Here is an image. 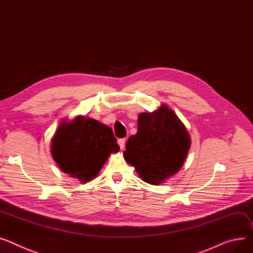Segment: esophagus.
I'll return each mask as SVG.
<instances>
[{
  "label": "esophagus",
  "mask_w": 253,
  "mask_h": 253,
  "mask_svg": "<svg viewBox=\"0 0 253 253\" xmlns=\"http://www.w3.org/2000/svg\"><path fill=\"white\" fill-rule=\"evenodd\" d=\"M125 141H126V138H120L119 140H118V144H119L120 148L123 149L124 146H125Z\"/></svg>",
  "instance_id": "obj_1"
}]
</instances>
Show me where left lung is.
<instances>
[{"label":"left lung","instance_id":"left-lung-1","mask_svg":"<svg viewBox=\"0 0 253 253\" xmlns=\"http://www.w3.org/2000/svg\"><path fill=\"white\" fill-rule=\"evenodd\" d=\"M137 123V133L129 137L124 158L144 182L159 185L181 169L190 148V136L166 105L153 113L139 114Z\"/></svg>","mask_w":253,"mask_h":253}]
</instances>
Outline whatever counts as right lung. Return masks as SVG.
<instances>
[{"label":"right lung","mask_w":253,"mask_h":253,"mask_svg":"<svg viewBox=\"0 0 253 253\" xmlns=\"http://www.w3.org/2000/svg\"><path fill=\"white\" fill-rule=\"evenodd\" d=\"M50 148L60 169L81 183L95 178L109 156L120 149L110 127L82 116L60 124Z\"/></svg>","instance_id":"add662e5"}]
</instances>
